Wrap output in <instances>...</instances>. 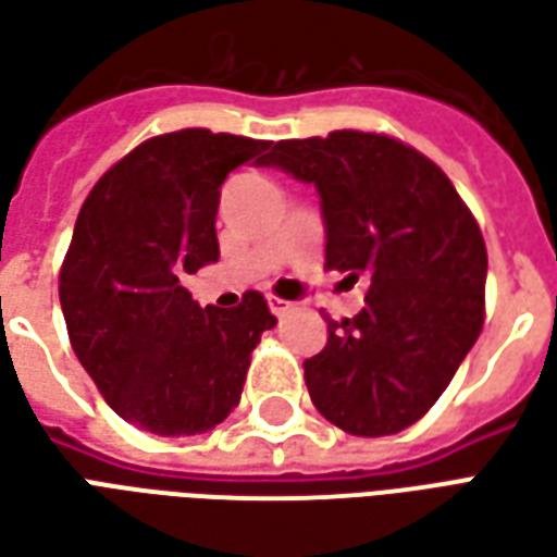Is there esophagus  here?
<instances>
[{"label":"esophagus","instance_id":"1","mask_svg":"<svg viewBox=\"0 0 557 557\" xmlns=\"http://www.w3.org/2000/svg\"><path fill=\"white\" fill-rule=\"evenodd\" d=\"M268 307H271V313L274 315H286L292 310V304L283 301V298H268Z\"/></svg>","mask_w":557,"mask_h":557}]
</instances>
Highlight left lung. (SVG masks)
Wrapping results in <instances>:
<instances>
[{"label":"left lung","mask_w":557,"mask_h":557,"mask_svg":"<svg viewBox=\"0 0 557 557\" xmlns=\"http://www.w3.org/2000/svg\"><path fill=\"white\" fill-rule=\"evenodd\" d=\"M313 184L325 268L370 289L355 319H327L304 361L313 406L351 435H391L432 409L483 327L486 244L450 178L385 134L283 139L259 160Z\"/></svg>","instance_id":"obj_1"}]
</instances>
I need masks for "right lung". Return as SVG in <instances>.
<instances>
[{
	"mask_svg": "<svg viewBox=\"0 0 557 557\" xmlns=\"http://www.w3.org/2000/svg\"><path fill=\"white\" fill-rule=\"evenodd\" d=\"M265 139L187 127L146 139L91 187L59 274L67 337L110 409L154 435L230 418L262 331L259 292L199 307L184 274L218 262L220 184L265 158Z\"/></svg>",
	"mask_w": 557,
	"mask_h": 557,
	"instance_id": "right-lung-1",
	"label": "right lung"
}]
</instances>
